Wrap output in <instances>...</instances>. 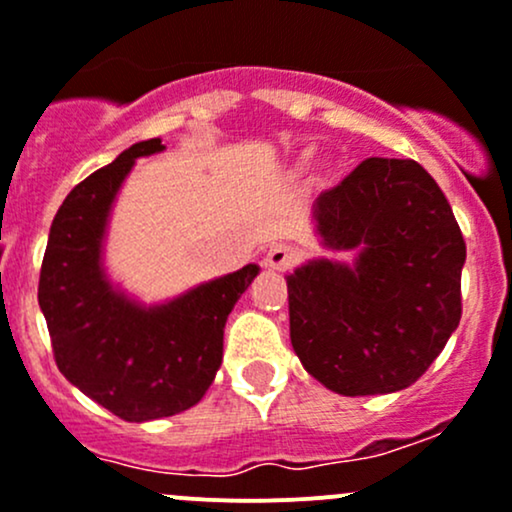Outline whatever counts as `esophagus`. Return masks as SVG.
I'll return each mask as SVG.
<instances>
[{
  "instance_id": "1",
  "label": "esophagus",
  "mask_w": 512,
  "mask_h": 512,
  "mask_svg": "<svg viewBox=\"0 0 512 512\" xmlns=\"http://www.w3.org/2000/svg\"><path fill=\"white\" fill-rule=\"evenodd\" d=\"M297 257V247L287 245V242H279V245H272L270 250H267L265 267L267 270H289V267H294Z\"/></svg>"
}]
</instances>
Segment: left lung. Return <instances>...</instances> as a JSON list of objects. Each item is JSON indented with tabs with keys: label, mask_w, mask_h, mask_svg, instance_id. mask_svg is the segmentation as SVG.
<instances>
[{
	"label": "left lung",
	"mask_w": 512,
	"mask_h": 512,
	"mask_svg": "<svg viewBox=\"0 0 512 512\" xmlns=\"http://www.w3.org/2000/svg\"><path fill=\"white\" fill-rule=\"evenodd\" d=\"M326 250L287 274L289 336L311 378L346 397L410 387L461 319L466 242L437 181L370 157L314 201Z\"/></svg>",
	"instance_id": "1"
}]
</instances>
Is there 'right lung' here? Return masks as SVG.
<instances>
[{"mask_svg": "<svg viewBox=\"0 0 512 512\" xmlns=\"http://www.w3.org/2000/svg\"><path fill=\"white\" fill-rule=\"evenodd\" d=\"M161 139L125 149L80 181L58 208L39 279V306L56 365L71 385L125 422L171 417L198 405L223 363V328L257 265L142 304L105 270L112 206L139 157Z\"/></svg>", "mask_w": 512, "mask_h": 512, "instance_id": "obj_1", "label": "right lung"}]
</instances>
